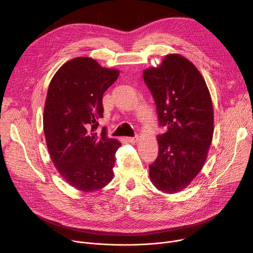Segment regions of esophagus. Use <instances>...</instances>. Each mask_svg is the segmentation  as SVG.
<instances>
[{"mask_svg":"<svg viewBox=\"0 0 253 253\" xmlns=\"http://www.w3.org/2000/svg\"><path fill=\"white\" fill-rule=\"evenodd\" d=\"M127 140H128V142H130V143H136L137 141H138V137H127Z\"/></svg>","mask_w":253,"mask_h":253,"instance_id":"34e87169","label":"esophagus"}]
</instances>
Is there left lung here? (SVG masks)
<instances>
[{
	"label": "left lung",
	"instance_id": "8db88e82",
	"mask_svg": "<svg viewBox=\"0 0 253 253\" xmlns=\"http://www.w3.org/2000/svg\"><path fill=\"white\" fill-rule=\"evenodd\" d=\"M155 101L159 125L158 156L149 177L160 192L186 189L203 169L214 133V111L206 82L198 68L180 54H168L157 67L143 72Z\"/></svg>",
	"mask_w": 253,
	"mask_h": 253
}]
</instances>
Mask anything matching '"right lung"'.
I'll return each mask as SVG.
<instances>
[{
    "label": "right lung",
    "instance_id": "obj_1",
    "mask_svg": "<svg viewBox=\"0 0 253 253\" xmlns=\"http://www.w3.org/2000/svg\"><path fill=\"white\" fill-rule=\"evenodd\" d=\"M119 74L90 57H77L59 68L48 86L43 130L50 158L68 185L84 193L113 179L121 143L96 130L103 118V95Z\"/></svg>",
    "mask_w": 253,
    "mask_h": 253
}]
</instances>
